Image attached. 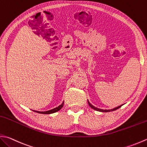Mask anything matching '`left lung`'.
Listing matches in <instances>:
<instances>
[{"instance_id": "left-lung-1", "label": "left lung", "mask_w": 147, "mask_h": 147, "mask_svg": "<svg viewBox=\"0 0 147 147\" xmlns=\"http://www.w3.org/2000/svg\"><path fill=\"white\" fill-rule=\"evenodd\" d=\"M88 105H89V106H90V108H92V109H94V110H96V111H102V112H110V111H115V110H117V109H119V108H120V107H121V106H122V105H120V106H118V107H117V108H114V109H112V110H101V109H99V108H96L95 107V106H94L92 105H91L90 102H89L88 101Z\"/></svg>"}]
</instances>
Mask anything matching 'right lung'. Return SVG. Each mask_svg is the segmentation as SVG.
Returning a JSON list of instances; mask_svg holds the SVG:
<instances>
[{
    "label": "right lung",
    "mask_w": 147,
    "mask_h": 147,
    "mask_svg": "<svg viewBox=\"0 0 147 147\" xmlns=\"http://www.w3.org/2000/svg\"><path fill=\"white\" fill-rule=\"evenodd\" d=\"M63 106H64V102H62V104L61 105L59 106L58 107H57L53 109V110H49V111H34L35 112H37V113H41V114H50V113H55V112H57L59 111L60 109H61Z\"/></svg>",
    "instance_id": "right-lung-1"
}]
</instances>
